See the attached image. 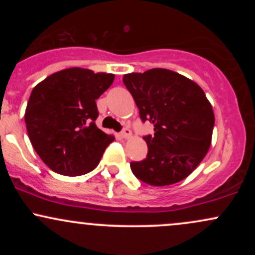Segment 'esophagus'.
I'll return each mask as SVG.
<instances>
[{
  "mask_svg": "<svg viewBox=\"0 0 255 255\" xmlns=\"http://www.w3.org/2000/svg\"><path fill=\"white\" fill-rule=\"evenodd\" d=\"M121 136L125 137V139H128V137L131 136V131L129 128H125L124 130L121 131Z\"/></svg>",
  "mask_w": 255,
  "mask_h": 255,
  "instance_id": "obj_1",
  "label": "esophagus"
}]
</instances>
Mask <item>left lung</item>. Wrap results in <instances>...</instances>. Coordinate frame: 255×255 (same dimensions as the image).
I'll return each mask as SVG.
<instances>
[{"label":"left lung","mask_w":255,"mask_h":255,"mask_svg":"<svg viewBox=\"0 0 255 255\" xmlns=\"http://www.w3.org/2000/svg\"><path fill=\"white\" fill-rule=\"evenodd\" d=\"M142 121L153 124L154 135L144 136L147 157L131 162L133 174L151 186L180 182L206 156L215 114L197 83L164 68L124 75Z\"/></svg>","instance_id":"1"}]
</instances>
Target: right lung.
Segmentation results:
<instances>
[{
    "mask_svg": "<svg viewBox=\"0 0 255 255\" xmlns=\"http://www.w3.org/2000/svg\"><path fill=\"white\" fill-rule=\"evenodd\" d=\"M115 75L73 67L49 75L32 90L25 111L28 137L52 171L80 176L101 162L115 136L96 126V99Z\"/></svg>",
    "mask_w": 255,
    "mask_h": 255,
    "instance_id": "obj_1",
    "label": "right lung"
}]
</instances>
